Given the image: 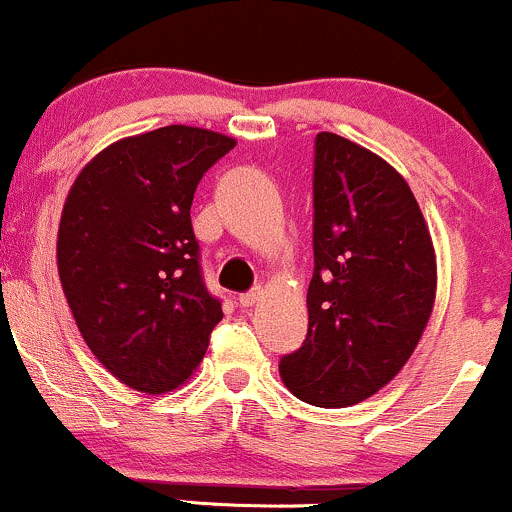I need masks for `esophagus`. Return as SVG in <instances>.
<instances>
[{
	"instance_id": "1",
	"label": "esophagus",
	"mask_w": 512,
	"mask_h": 512,
	"mask_svg": "<svg viewBox=\"0 0 512 512\" xmlns=\"http://www.w3.org/2000/svg\"><path fill=\"white\" fill-rule=\"evenodd\" d=\"M238 301H240V305H243V308H252V305L262 301V291L260 289H252L248 293H240Z\"/></svg>"
}]
</instances>
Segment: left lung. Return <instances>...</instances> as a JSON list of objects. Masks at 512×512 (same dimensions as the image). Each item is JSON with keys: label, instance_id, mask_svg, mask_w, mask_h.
<instances>
[{"label": "left lung", "instance_id": "obj_1", "mask_svg": "<svg viewBox=\"0 0 512 512\" xmlns=\"http://www.w3.org/2000/svg\"><path fill=\"white\" fill-rule=\"evenodd\" d=\"M313 207L308 337L279 373L303 402L342 409L414 354L436 301V252L407 180L339 134L315 137Z\"/></svg>", "mask_w": 512, "mask_h": 512}]
</instances>
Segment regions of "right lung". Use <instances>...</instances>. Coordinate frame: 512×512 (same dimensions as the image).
I'll return each instance as SVG.
<instances>
[{"instance_id":"1","label":"right lung","mask_w":512,"mask_h":512,"mask_svg":"<svg viewBox=\"0 0 512 512\" xmlns=\"http://www.w3.org/2000/svg\"><path fill=\"white\" fill-rule=\"evenodd\" d=\"M236 139L168 125L86 163L57 233V272L81 337L120 383L149 395L199 366L221 301L207 291L190 207Z\"/></svg>"}]
</instances>
